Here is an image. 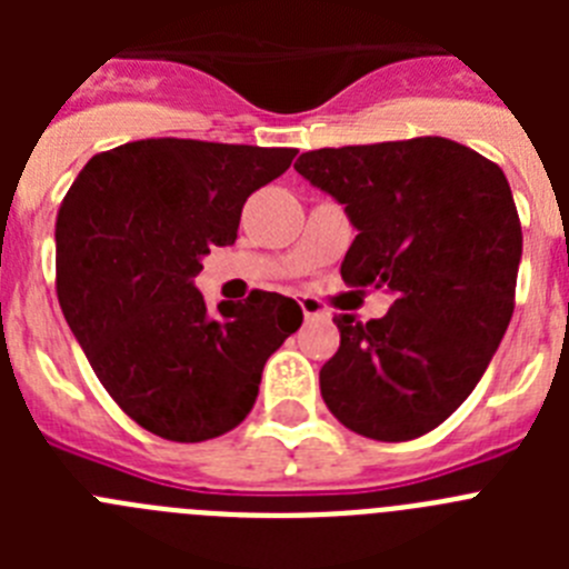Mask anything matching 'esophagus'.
Masks as SVG:
<instances>
[{
    "mask_svg": "<svg viewBox=\"0 0 569 569\" xmlns=\"http://www.w3.org/2000/svg\"><path fill=\"white\" fill-rule=\"evenodd\" d=\"M299 305H301V313H305V319H325V316H330L328 305L316 299V296H301Z\"/></svg>",
    "mask_w": 569,
    "mask_h": 569,
    "instance_id": "1",
    "label": "esophagus"
}]
</instances>
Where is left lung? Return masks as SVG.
Wrapping results in <instances>:
<instances>
[{
  "label": "left lung",
  "instance_id": "1",
  "mask_svg": "<svg viewBox=\"0 0 569 569\" xmlns=\"http://www.w3.org/2000/svg\"><path fill=\"white\" fill-rule=\"evenodd\" d=\"M296 170L359 230L341 279L393 293L381 319L336 316L321 399L367 439H419L479 385L516 308L521 222L505 170L441 136L310 150Z\"/></svg>",
  "mask_w": 569,
  "mask_h": 569
}]
</instances>
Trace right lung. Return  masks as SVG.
Segmentation results:
<instances>
[{"label": "right lung", "instance_id": "1", "mask_svg": "<svg viewBox=\"0 0 569 569\" xmlns=\"http://www.w3.org/2000/svg\"><path fill=\"white\" fill-rule=\"evenodd\" d=\"M293 148L139 139L97 153L57 216V296L110 399L168 441L248 419L264 361L301 325L293 299L250 290L210 313L193 288L210 248L236 241L248 196Z\"/></svg>", "mask_w": 569, "mask_h": 569}]
</instances>
